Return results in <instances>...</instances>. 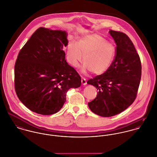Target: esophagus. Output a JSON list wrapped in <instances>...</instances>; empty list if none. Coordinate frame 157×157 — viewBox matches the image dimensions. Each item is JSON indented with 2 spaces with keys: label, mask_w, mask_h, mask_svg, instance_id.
I'll return each mask as SVG.
<instances>
[{
  "label": "esophagus",
  "mask_w": 157,
  "mask_h": 157,
  "mask_svg": "<svg viewBox=\"0 0 157 157\" xmlns=\"http://www.w3.org/2000/svg\"><path fill=\"white\" fill-rule=\"evenodd\" d=\"M82 85H86V84H87V82H86V80L85 79V78H82Z\"/></svg>",
  "instance_id": "34e87169"
}]
</instances>
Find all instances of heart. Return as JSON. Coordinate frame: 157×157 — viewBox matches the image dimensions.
Here are the masks:
<instances>
[{
  "label": "heart",
  "instance_id": "heart-1",
  "mask_svg": "<svg viewBox=\"0 0 157 157\" xmlns=\"http://www.w3.org/2000/svg\"><path fill=\"white\" fill-rule=\"evenodd\" d=\"M67 54L68 60L74 67L78 65L83 56L82 71H90L93 74L99 75L112 63L115 48L101 36L94 34L82 37L77 43L71 42L67 46Z\"/></svg>",
  "mask_w": 157,
  "mask_h": 157
}]
</instances>
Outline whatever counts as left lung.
Wrapping results in <instances>:
<instances>
[{
  "label": "left lung",
  "instance_id": "obj_1",
  "mask_svg": "<svg viewBox=\"0 0 157 157\" xmlns=\"http://www.w3.org/2000/svg\"><path fill=\"white\" fill-rule=\"evenodd\" d=\"M109 33L117 45L115 59L106 72L87 82L98 90L88 106L105 117L117 115L133 103L141 76V60L131 39L122 32Z\"/></svg>",
  "mask_w": 157,
  "mask_h": 157
}]
</instances>
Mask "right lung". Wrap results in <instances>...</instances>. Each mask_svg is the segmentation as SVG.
I'll list each match as a JSON object with an SVG mask.
<instances>
[{"label":"right lung","mask_w":157,"mask_h":157,"mask_svg":"<svg viewBox=\"0 0 157 157\" xmlns=\"http://www.w3.org/2000/svg\"><path fill=\"white\" fill-rule=\"evenodd\" d=\"M67 33L40 27L20 51L14 66V88L19 99L33 112L51 115L59 111L71 88L81 77L65 60Z\"/></svg>","instance_id":"obj_1"}]
</instances>
